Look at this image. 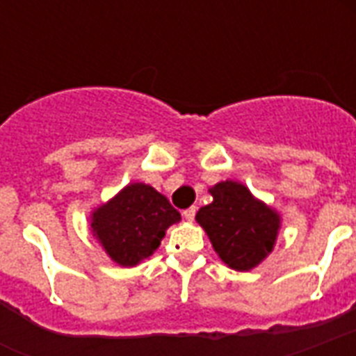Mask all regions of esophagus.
<instances>
[{"mask_svg":"<svg viewBox=\"0 0 356 356\" xmlns=\"http://www.w3.org/2000/svg\"><path fill=\"white\" fill-rule=\"evenodd\" d=\"M183 216L184 220H188V222H192L195 218V207H190V209H186V211H183Z\"/></svg>","mask_w":356,"mask_h":356,"instance_id":"1","label":"esophagus"}]
</instances>
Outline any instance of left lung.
<instances>
[{
    "instance_id": "8db88e82",
    "label": "left lung",
    "mask_w": 356,
    "mask_h": 356,
    "mask_svg": "<svg viewBox=\"0 0 356 356\" xmlns=\"http://www.w3.org/2000/svg\"><path fill=\"white\" fill-rule=\"evenodd\" d=\"M209 192L212 203L201 207L195 220L229 268L253 270L275 245L281 227L279 212L257 200L248 186L236 181H222Z\"/></svg>"
}]
</instances>
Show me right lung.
Masks as SVG:
<instances>
[{
    "label": "right lung",
    "mask_w": 356,
    "mask_h": 356,
    "mask_svg": "<svg viewBox=\"0 0 356 356\" xmlns=\"http://www.w3.org/2000/svg\"><path fill=\"white\" fill-rule=\"evenodd\" d=\"M179 220L181 214L153 186L131 183L92 212L90 227L108 257L131 268L155 253L166 229Z\"/></svg>",
    "instance_id": "1"
}]
</instances>
